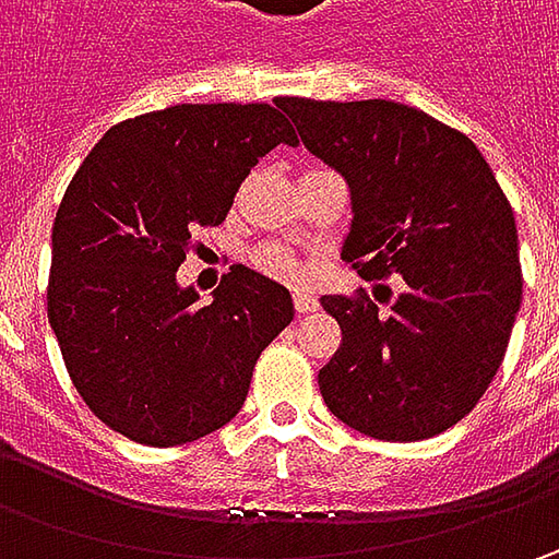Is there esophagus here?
<instances>
[{
    "label": "esophagus",
    "mask_w": 559,
    "mask_h": 559,
    "mask_svg": "<svg viewBox=\"0 0 559 559\" xmlns=\"http://www.w3.org/2000/svg\"><path fill=\"white\" fill-rule=\"evenodd\" d=\"M320 308V301L313 298L311 292H295V311L298 313H313Z\"/></svg>",
    "instance_id": "obj_1"
}]
</instances>
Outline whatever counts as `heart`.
Instances as JSON below:
<instances>
[{"instance_id":"b5f03b06","label":"heart","mask_w":559,"mask_h":559,"mask_svg":"<svg viewBox=\"0 0 559 559\" xmlns=\"http://www.w3.org/2000/svg\"><path fill=\"white\" fill-rule=\"evenodd\" d=\"M254 264L270 276H276V280H286V283H298L308 273V264L298 254L286 251V248H261L254 254Z\"/></svg>"}]
</instances>
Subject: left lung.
<instances>
[{
    "mask_svg": "<svg viewBox=\"0 0 559 559\" xmlns=\"http://www.w3.org/2000/svg\"><path fill=\"white\" fill-rule=\"evenodd\" d=\"M305 148L352 192L342 258L360 276L397 273L389 308L323 295L342 345L320 395L379 441L432 439L463 419L504 360L523 298L510 202L469 136L389 102L276 98Z\"/></svg>",
    "mask_w": 559,
    "mask_h": 559,
    "instance_id": "left-lung-1",
    "label": "left lung"
}]
</instances>
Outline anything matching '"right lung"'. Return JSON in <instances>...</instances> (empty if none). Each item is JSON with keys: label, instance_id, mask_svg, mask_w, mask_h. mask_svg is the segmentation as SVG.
Segmentation results:
<instances>
[{"label": "right lung", "instance_id": "right-lung-1", "mask_svg": "<svg viewBox=\"0 0 559 559\" xmlns=\"http://www.w3.org/2000/svg\"><path fill=\"white\" fill-rule=\"evenodd\" d=\"M295 145L280 105H174L111 127L52 226L49 323L80 397L127 439L174 448L242 411L261 352L295 317L286 286L233 264L211 305L177 270L248 170Z\"/></svg>", "mask_w": 559, "mask_h": 559}]
</instances>
